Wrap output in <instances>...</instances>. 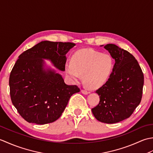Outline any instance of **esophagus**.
<instances>
[{"label": "esophagus", "instance_id": "obj_1", "mask_svg": "<svg viewBox=\"0 0 153 153\" xmlns=\"http://www.w3.org/2000/svg\"><path fill=\"white\" fill-rule=\"evenodd\" d=\"M82 91V93L83 94H84V95H87V94L89 93V92L87 91V90H85V89H82V91Z\"/></svg>", "mask_w": 153, "mask_h": 153}]
</instances>
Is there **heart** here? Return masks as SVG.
<instances>
[{
  "mask_svg": "<svg viewBox=\"0 0 153 153\" xmlns=\"http://www.w3.org/2000/svg\"><path fill=\"white\" fill-rule=\"evenodd\" d=\"M113 66V59L109 54L93 49H83L74 54L71 63L65 66V71L74 82H78L80 75H83L85 85L97 88L108 80Z\"/></svg>",
  "mask_w": 153,
  "mask_h": 153,
  "instance_id": "obj_1",
  "label": "heart"
}]
</instances>
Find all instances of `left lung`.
Listing matches in <instances>:
<instances>
[{
  "label": "left lung",
  "mask_w": 153,
  "mask_h": 153,
  "mask_svg": "<svg viewBox=\"0 0 153 153\" xmlns=\"http://www.w3.org/2000/svg\"><path fill=\"white\" fill-rule=\"evenodd\" d=\"M104 48L115 64L108 81L96 91L100 101L92 112L99 122L114 123L128 118L140 104L144 76L137 60L128 51L114 44Z\"/></svg>",
  "instance_id": "8db88e82"
}]
</instances>
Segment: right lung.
Listing matches in <instances>:
<instances>
[{
  "label": "right lung",
  "mask_w": 153,
  "mask_h": 153,
  "mask_svg": "<svg viewBox=\"0 0 153 153\" xmlns=\"http://www.w3.org/2000/svg\"><path fill=\"white\" fill-rule=\"evenodd\" d=\"M72 43L41 41L19 56L9 78L10 94L18 113L29 123L46 124L60 118L77 85L65 83L60 74L45 68L43 59L65 70L66 54Z\"/></svg>",
  "instance_id": "obj_1"
}]
</instances>
